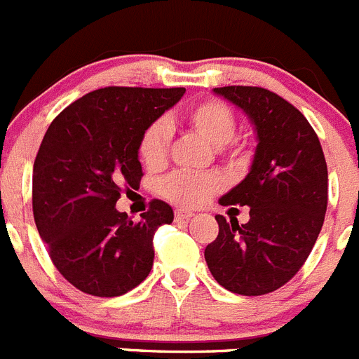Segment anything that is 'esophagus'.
<instances>
[{"mask_svg":"<svg viewBox=\"0 0 359 359\" xmlns=\"http://www.w3.org/2000/svg\"><path fill=\"white\" fill-rule=\"evenodd\" d=\"M193 215H195V212L187 211V209H177V211H175V219H179V222H180V219H189Z\"/></svg>","mask_w":359,"mask_h":359,"instance_id":"1","label":"esophagus"}]
</instances>
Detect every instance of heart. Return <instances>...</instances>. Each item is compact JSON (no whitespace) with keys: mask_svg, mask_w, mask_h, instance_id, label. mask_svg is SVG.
Instances as JSON below:
<instances>
[{"mask_svg":"<svg viewBox=\"0 0 359 359\" xmlns=\"http://www.w3.org/2000/svg\"><path fill=\"white\" fill-rule=\"evenodd\" d=\"M186 123L208 141L211 147L225 150V144L232 141L236 135V116L225 103L218 100H205L193 105L184 116ZM172 143V125L166 119H157L144 128L140 141V156L148 168H159L164 164ZM232 161L241 159L240 148L229 150ZM222 189V179L215 173H191L177 172L168 175L161 182V193L168 200L196 208L208 202L215 193Z\"/></svg>","mask_w":359,"mask_h":359,"instance_id":"obj_1","label":"heart"}]
</instances>
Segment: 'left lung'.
I'll return each instance as SVG.
<instances>
[{"mask_svg":"<svg viewBox=\"0 0 359 359\" xmlns=\"http://www.w3.org/2000/svg\"><path fill=\"white\" fill-rule=\"evenodd\" d=\"M252 121L257 147L250 172L222 205H248L247 224L216 215L218 236L205 247L212 277L238 295H264L306 263L324 225L327 164L304 114L263 87H216Z\"/></svg>","mask_w":359,"mask_h":359,"instance_id":"1","label":"left lung"}]
</instances>
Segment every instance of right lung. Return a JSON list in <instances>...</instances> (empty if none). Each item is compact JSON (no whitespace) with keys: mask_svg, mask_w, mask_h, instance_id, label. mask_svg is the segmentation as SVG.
Segmentation results:
<instances>
[{"mask_svg":"<svg viewBox=\"0 0 359 359\" xmlns=\"http://www.w3.org/2000/svg\"><path fill=\"white\" fill-rule=\"evenodd\" d=\"M184 87H103L67 105L48 127L34 163L37 231L64 279L95 297H118L154 264V234L173 209L151 200L132 222L116 202L140 186L144 128L184 96Z\"/></svg>","mask_w":359,"mask_h":359,"instance_id":"1","label":"right lung"}]
</instances>
